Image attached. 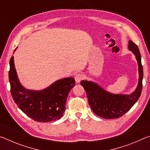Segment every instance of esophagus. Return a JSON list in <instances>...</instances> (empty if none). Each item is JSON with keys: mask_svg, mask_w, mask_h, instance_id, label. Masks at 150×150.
<instances>
[{"mask_svg": "<svg viewBox=\"0 0 150 150\" xmlns=\"http://www.w3.org/2000/svg\"><path fill=\"white\" fill-rule=\"evenodd\" d=\"M83 79V75L81 73H78V74L75 75V80L76 81V83H79L81 80Z\"/></svg>", "mask_w": 150, "mask_h": 150, "instance_id": "esophagus-1", "label": "esophagus"}]
</instances>
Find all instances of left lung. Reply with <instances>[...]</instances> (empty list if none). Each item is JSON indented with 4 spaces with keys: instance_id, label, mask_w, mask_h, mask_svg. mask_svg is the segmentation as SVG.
I'll return each instance as SVG.
<instances>
[{
    "instance_id": "obj_1",
    "label": "left lung",
    "mask_w": 150,
    "mask_h": 150,
    "mask_svg": "<svg viewBox=\"0 0 150 150\" xmlns=\"http://www.w3.org/2000/svg\"><path fill=\"white\" fill-rule=\"evenodd\" d=\"M128 49L135 55L138 63L139 81L135 91L131 95H113L106 92L100 86L91 81H81L87 93L88 104L96 115L101 118L111 119L123 116L132 107L141 95L143 79V67L141 62V54L135 43L129 41Z\"/></svg>"
}]
</instances>
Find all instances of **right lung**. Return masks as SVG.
Masks as SVG:
<instances>
[{
    "mask_svg": "<svg viewBox=\"0 0 150 150\" xmlns=\"http://www.w3.org/2000/svg\"><path fill=\"white\" fill-rule=\"evenodd\" d=\"M8 77L15 103L24 114L37 122H47L62 118L68 94L75 85L74 78L68 77L57 81L42 91L26 90L18 79L13 56L10 59Z\"/></svg>",
    "mask_w": 150,
    "mask_h": 150,
    "instance_id": "right-lung-1",
    "label": "right lung"
}]
</instances>
